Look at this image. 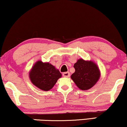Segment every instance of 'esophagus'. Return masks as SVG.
<instances>
[{
  "label": "esophagus",
  "instance_id": "1",
  "mask_svg": "<svg viewBox=\"0 0 127 127\" xmlns=\"http://www.w3.org/2000/svg\"><path fill=\"white\" fill-rule=\"evenodd\" d=\"M63 76L65 77H70V73L69 72H64L63 73Z\"/></svg>",
  "mask_w": 127,
  "mask_h": 127
}]
</instances>
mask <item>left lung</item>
<instances>
[{
	"mask_svg": "<svg viewBox=\"0 0 127 127\" xmlns=\"http://www.w3.org/2000/svg\"><path fill=\"white\" fill-rule=\"evenodd\" d=\"M75 72L71 79L81 90H88L96 84L99 79L100 72L98 65L92 60L79 59L74 64Z\"/></svg>",
	"mask_w": 127,
	"mask_h": 127,
	"instance_id": "8db88e82",
	"label": "left lung"
}]
</instances>
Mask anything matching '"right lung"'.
<instances>
[{"label":"right lung","mask_w":127,"mask_h":127,"mask_svg":"<svg viewBox=\"0 0 127 127\" xmlns=\"http://www.w3.org/2000/svg\"><path fill=\"white\" fill-rule=\"evenodd\" d=\"M30 80L33 85L43 91L52 89L58 80L62 77L58 69L49 62L37 61L29 72Z\"/></svg>","instance_id":"1"}]
</instances>
